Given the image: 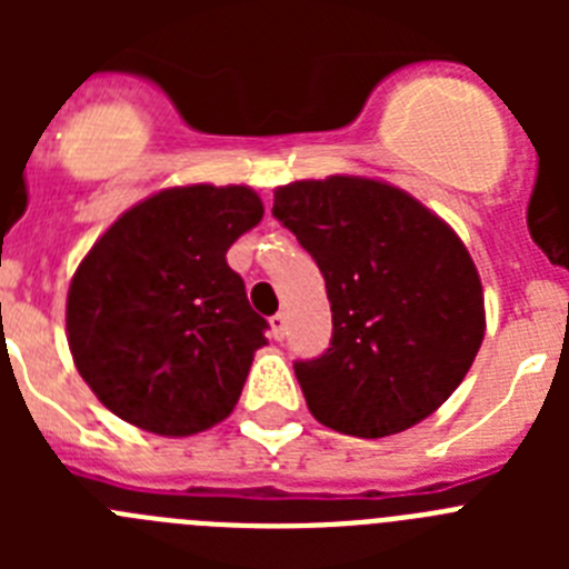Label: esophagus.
Here are the masks:
<instances>
[{"label":"esophagus","mask_w":569,"mask_h":569,"mask_svg":"<svg viewBox=\"0 0 569 569\" xmlns=\"http://www.w3.org/2000/svg\"><path fill=\"white\" fill-rule=\"evenodd\" d=\"M284 330H288V316H284V313L270 316V336H273L276 341L284 339Z\"/></svg>","instance_id":"obj_1"}]
</instances>
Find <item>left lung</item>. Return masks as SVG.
Returning <instances> with one entry per match:
<instances>
[{"label":"left lung","instance_id":"8db88e82","mask_svg":"<svg viewBox=\"0 0 569 569\" xmlns=\"http://www.w3.org/2000/svg\"><path fill=\"white\" fill-rule=\"evenodd\" d=\"M273 216L325 276L333 336L293 361L310 413L381 439L439 410L485 339V293L459 236L405 190L359 176L293 182Z\"/></svg>","mask_w":569,"mask_h":569}]
</instances>
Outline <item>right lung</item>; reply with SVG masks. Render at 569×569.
I'll list each match as a JSON object with an SVG mask.
<instances>
[{
	"instance_id": "right-lung-1",
	"label": "right lung",
	"mask_w": 569,
	"mask_h": 569,
	"mask_svg": "<svg viewBox=\"0 0 569 569\" xmlns=\"http://www.w3.org/2000/svg\"><path fill=\"white\" fill-rule=\"evenodd\" d=\"M261 216L241 184L170 188L90 248L70 281L68 345L110 413L159 436H193L233 413L268 319L224 256Z\"/></svg>"
}]
</instances>
